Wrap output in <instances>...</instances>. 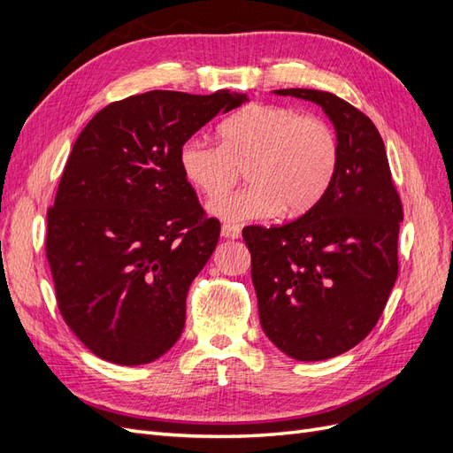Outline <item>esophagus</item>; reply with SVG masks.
<instances>
[{
  "mask_svg": "<svg viewBox=\"0 0 453 453\" xmlns=\"http://www.w3.org/2000/svg\"><path fill=\"white\" fill-rule=\"evenodd\" d=\"M221 234L228 240H236L242 236V228L238 225H230V223H225L221 226Z\"/></svg>",
  "mask_w": 453,
  "mask_h": 453,
  "instance_id": "obj_1",
  "label": "esophagus"
}]
</instances>
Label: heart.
Instances as JSON below:
<instances>
[{"mask_svg": "<svg viewBox=\"0 0 453 453\" xmlns=\"http://www.w3.org/2000/svg\"><path fill=\"white\" fill-rule=\"evenodd\" d=\"M221 145L188 138L180 149L185 180L205 198H218L243 167L250 185L210 203V213L226 223L266 219L281 210L300 215L331 187L340 145L328 122L289 105L253 104L228 117Z\"/></svg>", "mask_w": 453, "mask_h": 453, "instance_id": "b5f03b06", "label": "heart"}]
</instances>
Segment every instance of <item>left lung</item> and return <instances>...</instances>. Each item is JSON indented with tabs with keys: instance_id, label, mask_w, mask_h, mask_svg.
I'll return each mask as SVG.
<instances>
[{
	"instance_id": "obj_1",
	"label": "left lung",
	"mask_w": 453,
	"mask_h": 453,
	"mask_svg": "<svg viewBox=\"0 0 453 453\" xmlns=\"http://www.w3.org/2000/svg\"><path fill=\"white\" fill-rule=\"evenodd\" d=\"M273 92L321 105L340 162L311 210L281 226L243 228V240L263 331L289 357L323 361L357 346L386 308L403 203L381 135L357 107L323 90Z\"/></svg>"
}]
</instances>
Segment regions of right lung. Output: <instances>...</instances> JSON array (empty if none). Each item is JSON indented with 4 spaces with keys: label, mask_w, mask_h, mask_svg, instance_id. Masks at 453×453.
Wrapping results in <instances>:
<instances>
[{
    "label": "right lung",
    "mask_w": 453,
    "mask_h": 453,
    "mask_svg": "<svg viewBox=\"0 0 453 453\" xmlns=\"http://www.w3.org/2000/svg\"><path fill=\"white\" fill-rule=\"evenodd\" d=\"M243 102L230 90H150L109 104L79 134L45 248L62 318L100 359L145 365L180 340L188 287L221 234L185 180L180 149Z\"/></svg>",
    "instance_id": "obj_1"
}]
</instances>
